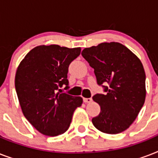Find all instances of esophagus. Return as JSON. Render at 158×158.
Listing matches in <instances>:
<instances>
[{"mask_svg": "<svg viewBox=\"0 0 158 158\" xmlns=\"http://www.w3.org/2000/svg\"><path fill=\"white\" fill-rule=\"evenodd\" d=\"M93 101V99L91 98H84V102L85 103H90L91 102Z\"/></svg>", "mask_w": 158, "mask_h": 158, "instance_id": "esophagus-1", "label": "esophagus"}]
</instances>
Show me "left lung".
Listing matches in <instances>:
<instances>
[{
    "label": "left lung",
    "instance_id": "8db88e82",
    "mask_svg": "<svg viewBox=\"0 0 158 158\" xmlns=\"http://www.w3.org/2000/svg\"><path fill=\"white\" fill-rule=\"evenodd\" d=\"M81 54L94 69L97 83L105 93L93 97L101 111L92 122L106 134L125 131L144 104L146 76L140 60L126 47L114 42L84 48Z\"/></svg>",
    "mask_w": 158,
    "mask_h": 158
}]
</instances>
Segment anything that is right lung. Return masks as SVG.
I'll return each mask as SVG.
<instances>
[{
    "label": "right lung",
    "mask_w": 158,
    "mask_h": 158,
    "mask_svg": "<svg viewBox=\"0 0 158 158\" xmlns=\"http://www.w3.org/2000/svg\"><path fill=\"white\" fill-rule=\"evenodd\" d=\"M80 52V48L38 46L17 69L15 85L23 115L43 135L57 136L65 132L74 110L83 103L82 98L60 89H69L68 68Z\"/></svg>",
    "instance_id": "right-lung-1"
}]
</instances>
